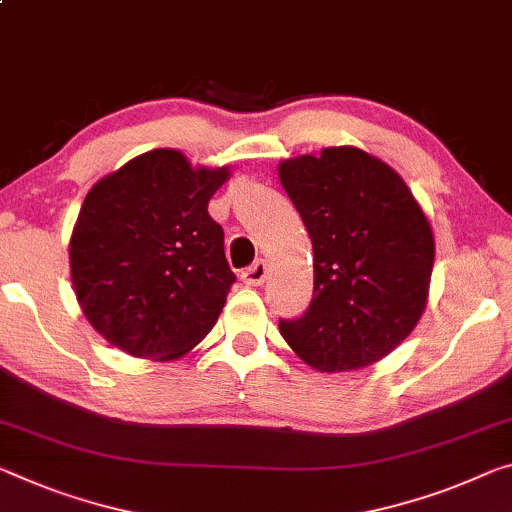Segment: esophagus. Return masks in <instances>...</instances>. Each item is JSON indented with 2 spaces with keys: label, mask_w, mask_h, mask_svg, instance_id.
I'll return each instance as SVG.
<instances>
[{
  "label": "esophagus",
  "mask_w": 512,
  "mask_h": 512,
  "mask_svg": "<svg viewBox=\"0 0 512 512\" xmlns=\"http://www.w3.org/2000/svg\"><path fill=\"white\" fill-rule=\"evenodd\" d=\"M266 273H269V269H266V264L262 262V259H259V262H255L253 266H248V269L241 273V280L246 282L248 287H259V285H264Z\"/></svg>",
  "instance_id": "obj_1"
}]
</instances>
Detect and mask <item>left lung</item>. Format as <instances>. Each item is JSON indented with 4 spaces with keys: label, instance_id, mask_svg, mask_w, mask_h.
<instances>
[{
    "label": "left lung",
    "instance_id": "1",
    "mask_svg": "<svg viewBox=\"0 0 512 512\" xmlns=\"http://www.w3.org/2000/svg\"><path fill=\"white\" fill-rule=\"evenodd\" d=\"M314 250V296L280 332L316 371L383 360L421 319L435 262L433 227L408 184L353 145L280 161Z\"/></svg>",
    "mask_w": 512,
    "mask_h": 512
}]
</instances>
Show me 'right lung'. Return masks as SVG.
<instances>
[{"label": "right lung", "instance_id": "1", "mask_svg": "<svg viewBox=\"0 0 512 512\" xmlns=\"http://www.w3.org/2000/svg\"><path fill=\"white\" fill-rule=\"evenodd\" d=\"M230 168L159 148L86 193L70 237V278L88 323L143 360H177L216 326L234 273L207 212Z\"/></svg>", "mask_w": 512, "mask_h": 512}]
</instances>
